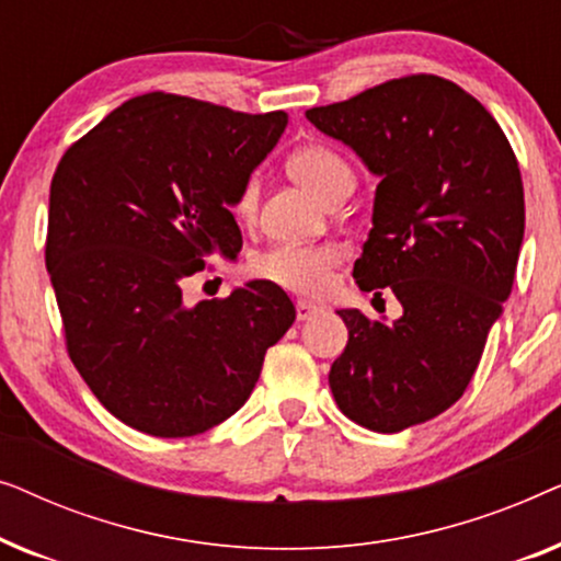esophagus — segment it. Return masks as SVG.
Here are the masks:
<instances>
[{"instance_id": "esophagus-1", "label": "esophagus", "mask_w": 561, "mask_h": 561, "mask_svg": "<svg viewBox=\"0 0 561 561\" xmlns=\"http://www.w3.org/2000/svg\"><path fill=\"white\" fill-rule=\"evenodd\" d=\"M321 309L317 304H311V301H296V319L298 321H306V319H311V317H317Z\"/></svg>"}]
</instances>
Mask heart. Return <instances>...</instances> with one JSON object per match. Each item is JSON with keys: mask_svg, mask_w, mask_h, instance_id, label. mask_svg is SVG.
<instances>
[{"mask_svg": "<svg viewBox=\"0 0 561 561\" xmlns=\"http://www.w3.org/2000/svg\"><path fill=\"white\" fill-rule=\"evenodd\" d=\"M288 173L317 194L319 198H334L340 191L355 186V173L347 160L336 156L324 145H304L290 152ZM257 209V181L250 179L240 188L234 202V214L240 221H250ZM342 260V252L332 244H273L252 260V275L273 283L283 290L301 296H319L332 286V271Z\"/></svg>", "mask_w": 561, "mask_h": 561, "instance_id": "heart-1", "label": "heart"}]
</instances>
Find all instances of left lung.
<instances>
[{
	"label": "left lung",
	"instance_id": "8db88e82",
	"mask_svg": "<svg viewBox=\"0 0 561 561\" xmlns=\"http://www.w3.org/2000/svg\"><path fill=\"white\" fill-rule=\"evenodd\" d=\"M306 119L380 179L352 275L403 306L393 324L336 311L350 340L329 388L355 424L403 432L462 398L511 296L526 219L518 160L493 114L432 73L313 106Z\"/></svg>",
	"mask_w": 561,
	"mask_h": 561
}]
</instances>
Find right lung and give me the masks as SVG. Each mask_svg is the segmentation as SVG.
Instances as JSON below:
<instances>
[{
  "mask_svg": "<svg viewBox=\"0 0 561 561\" xmlns=\"http://www.w3.org/2000/svg\"><path fill=\"white\" fill-rule=\"evenodd\" d=\"M288 125L152 91L106 114L60 158L45 267L68 357L112 416L150 436L209 432L240 411L296 309L250 280L183 304L206 257L234 260L237 194Z\"/></svg>",
  "mask_w": 561,
  "mask_h": 561,
  "instance_id": "add662e5",
  "label": "right lung"
}]
</instances>
